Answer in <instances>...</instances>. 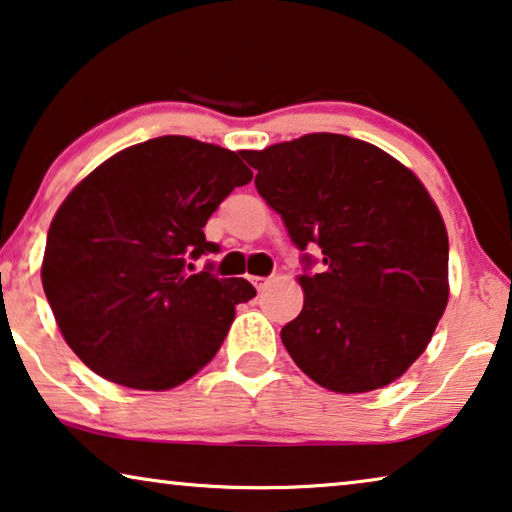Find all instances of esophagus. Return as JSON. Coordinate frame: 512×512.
Wrapping results in <instances>:
<instances>
[{"instance_id": "1", "label": "esophagus", "mask_w": 512, "mask_h": 512, "mask_svg": "<svg viewBox=\"0 0 512 512\" xmlns=\"http://www.w3.org/2000/svg\"><path fill=\"white\" fill-rule=\"evenodd\" d=\"M250 280H253V285L259 289V292L269 287V278H250Z\"/></svg>"}]
</instances>
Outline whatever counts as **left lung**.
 Segmentation results:
<instances>
[{"label":"left lung","mask_w":512,"mask_h":512,"mask_svg":"<svg viewBox=\"0 0 512 512\" xmlns=\"http://www.w3.org/2000/svg\"><path fill=\"white\" fill-rule=\"evenodd\" d=\"M255 186L303 259L282 345L319 386L368 393L425 352L448 303V234L430 193L375 144L312 133L248 151Z\"/></svg>","instance_id":"8db88e82"}]
</instances>
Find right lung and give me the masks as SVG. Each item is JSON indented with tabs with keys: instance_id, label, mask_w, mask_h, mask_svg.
Returning a JSON list of instances; mask_svg holds the SVG:
<instances>
[{
	"instance_id": "add662e5",
	"label": "right lung",
	"mask_w": 512,
	"mask_h": 512,
	"mask_svg": "<svg viewBox=\"0 0 512 512\" xmlns=\"http://www.w3.org/2000/svg\"><path fill=\"white\" fill-rule=\"evenodd\" d=\"M246 156L154 137L105 160L61 202L41 280L66 345L96 375L167 391L216 356L234 305L257 292L243 278L213 276V264L190 273V259L220 250L204 225L253 179Z\"/></svg>"
}]
</instances>
